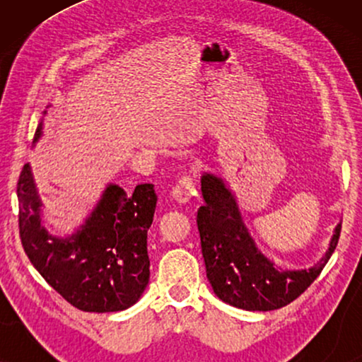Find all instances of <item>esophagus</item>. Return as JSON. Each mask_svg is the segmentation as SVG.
<instances>
[{
  "label": "esophagus",
  "mask_w": 362,
  "mask_h": 362,
  "mask_svg": "<svg viewBox=\"0 0 362 362\" xmlns=\"http://www.w3.org/2000/svg\"><path fill=\"white\" fill-rule=\"evenodd\" d=\"M194 186H196L194 177L189 175L182 176L181 180L177 181L175 189H173V197H175L177 202H181V204H186V202L191 199V194H192V191H194Z\"/></svg>",
  "instance_id": "esophagus-1"
}]
</instances>
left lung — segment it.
<instances>
[{
    "label": "left lung",
    "mask_w": 362,
    "mask_h": 362,
    "mask_svg": "<svg viewBox=\"0 0 362 362\" xmlns=\"http://www.w3.org/2000/svg\"><path fill=\"white\" fill-rule=\"evenodd\" d=\"M204 206L197 211V229L207 280L222 301L249 311L281 308L298 298L316 280L338 245L336 226L325 257L311 269L284 270L257 249L222 177L206 173L201 177Z\"/></svg>",
    "instance_id": "1"
}]
</instances>
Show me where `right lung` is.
<instances>
[{
    "label": "right lung",
    "mask_w": 362,
    "mask_h": 362,
    "mask_svg": "<svg viewBox=\"0 0 362 362\" xmlns=\"http://www.w3.org/2000/svg\"><path fill=\"white\" fill-rule=\"evenodd\" d=\"M41 130L42 122L34 143ZM156 201L153 185H138L133 194L108 185L72 235L54 237L41 226L42 204L31 168L24 165L18 181L23 249L42 279L76 308L93 313L127 310L140 300L150 280L146 237Z\"/></svg>",
    "instance_id": "add662e5"
}]
</instances>
